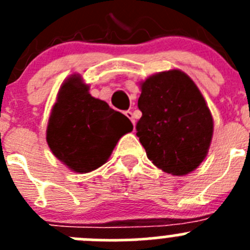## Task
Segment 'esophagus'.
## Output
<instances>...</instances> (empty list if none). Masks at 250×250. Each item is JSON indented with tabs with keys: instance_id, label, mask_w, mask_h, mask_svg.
Wrapping results in <instances>:
<instances>
[{
	"instance_id": "34e87169",
	"label": "esophagus",
	"mask_w": 250,
	"mask_h": 250,
	"mask_svg": "<svg viewBox=\"0 0 250 250\" xmlns=\"http://www.w3.org/2000/svg\"><path fill=\"white\" fill-rule=\"evenodd\" d=\"M125 116H126L127 119H130V121H131V123H132V125H135V120H134V115H132V112L130 111V110L125 111Z\"/></svg>"
}]
</instances>
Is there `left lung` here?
<instances>
[{
  "label": "left lung",
  "instance_id": "obj_1",
  "mask_svg": "<svg viewBox=\"0 0 250 250\" xmlns=\"http://www.w3.org/2000/svg\"><path fill=\"white\" fill-rule=\"evenodd\" d=\"M143 116L136 135L152 164L171 175L199 167L213 138V116L190 77L180 70L158 72L140 83Z\"/></svg>",
  "mask_w": 250,
  "mask_h": 250
}]
</instances>
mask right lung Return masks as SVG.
<instances>
[{
    "label": "right lung",
    "mask_w": 250,
    "mask_h": 250,
    "mask_svg": "<svg viewBox=\"0 0 250 250\" xmlns=\"http://www.w3.org/2000/svg\"><path fill=\"white\" fill-rule=\"evenodd\" d=\"M132 124L105 101L95 99L79 75L61 85L48 119L46 140L52 154L68 169L90 173L107 161Z\"/></svg>",
    "instance_id": "obj_1"
}]
</instances>
